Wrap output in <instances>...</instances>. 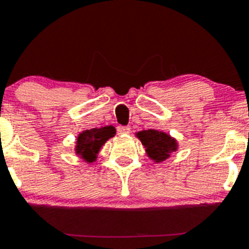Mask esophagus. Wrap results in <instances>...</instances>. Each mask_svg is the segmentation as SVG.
Returning a JSON list of instances; mask_svg holds the SVG:
<instances>
[{"mask_svg":"<svg viewBox=\"0 0 249 249\" xmlns=\"http://www.w3.org/2000/svg\"><path fill=\"white\" fill-rule=\"evenodd\" d=\"M117 131H118V134H119V135L129 134V132H130V126H118Z\"/></svg>","mask_w":249,"mask_h":249,"instance_id":"1","label":"esophagus"}]
</instances>
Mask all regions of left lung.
I'll return each mask as SVG.
<instances>
[{
    "mask_svg": "<svg viewBox=\"0 0 249 249\" xmlns=\"http://www.w3.org/2000/svg\"><path fill=\"white\" fill-rule=\"evenodd\" d=\"M136 137L146 148L147 156L156 163H161L178 151V141L166 132L156 129L136 132Z\"/></svg>",
    "mask_w": 249,
    "mask_h": 249,
    "instance_id": "8db88e82",
    "label": "left lung"
}]
</instances>
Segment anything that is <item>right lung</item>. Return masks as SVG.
<instances>
[{"label":"right lung","instance_id":"add662e5","mask_svg":"<svg viewBox=\"0 0 249 249\" xmlns=\"http://www.w3.org/2000/svg\"><path fill=\"white\" fill-rule=\"evenodd\" d=\"M115 135L114 126L95 127V129L84 130L76 137L75 153L88 163H93L97 159L103 144Z\"/></svg>","mask_w":249,"mask_h":249}]
</instances>
